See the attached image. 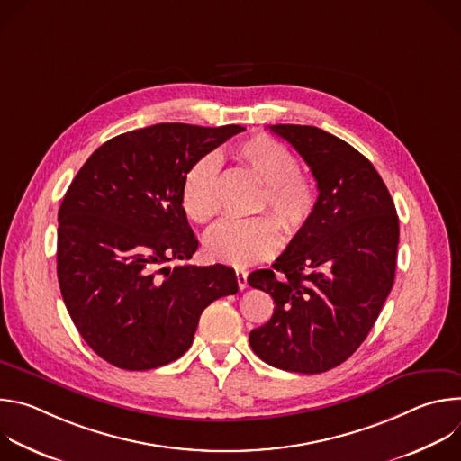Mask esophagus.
I'll return each mask as SVG.
<instances>
[{"instance_id":"34e87169","label":"esophagus","mask_w":461,"mask_h":461,"mask_svg":"<svg viewBox=\"0 0 461 461\" xmlns=\"http://www.w3.org/2000/svg\"><path fill=\"white\" fill-rule=\"evenodd\" d=\"M235 276H237V285L240 290H244L248 286V272L246 270H235Z\"/></svg>"}]
</instances>
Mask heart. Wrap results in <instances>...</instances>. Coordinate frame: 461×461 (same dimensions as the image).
<instances>
[{"instance_id":"1","label":"heart","mask_w":461,"mask_h":461,"mask_svg":"<svg viewBox=\"0 0 461 461\" xmlns=\"http://www.w3.org/2000/svg\"><path fill=\"white\" fill-rule=\"evenodd\" d=\"M233 158L265 184L257 210L270 208L286 231L301 230L317 204V185L299 171V160L279 140L255 135L233 149ZM219 166L212 155L194 160L184 175L180 204L189 221L206 224L219 213ZM281 244V231L270 215L249 221H226L204 240L210 258L244 268L272 257Z\"/></svg>"}]
</instances>
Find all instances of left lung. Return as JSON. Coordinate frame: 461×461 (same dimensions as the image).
Wrapping results in <instances>:
<instances>
[{
	"label": "left lung",
	"instance_id": "8db88e82",
	"mask_svg": "<svg viewBox=\"0 0 461 461\" xmlns=\"http://www.w3.org/2000/svg\"><path fill=\"white\" fill-rule=\"evenodd\" d=\"M270 131L308 164L319 196L272 270L248 277L276 303L249 345L276 368L321 374L347 361L374 326L396 276L400 221L383 178L350 144L313 125Z\"/></svg>",
	"mask_w": 461,
	"mask_h": 461
}]
</instances>
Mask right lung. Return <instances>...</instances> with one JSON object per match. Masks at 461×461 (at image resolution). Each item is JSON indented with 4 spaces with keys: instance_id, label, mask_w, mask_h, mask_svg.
Returning <instances> with one entry per match:
<instances>
[{
    "instance_id": "1",
    "label": "right lung",
    "mask_w": 461,
    "mask_h": 461,
    "mask_svg": "<svg viewBox=\"0 0 461 461\" xmlns=\"http://www.w3.org/2000/svg\"><path fill=\"white\" fill-rule=\"evenodd\" d=\"M242 125L157 123L100 146L58 212L61 297L84 341L123 370L167 365L191 347L201 313L239 290L224 265L175 267L199 248L180 204L189 166Z\"/></svg>"
}]
</instances>
